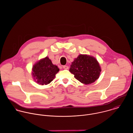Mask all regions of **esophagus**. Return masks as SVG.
Instances as JSON below:
<instances>
[{
  "label": "esophagus",
  "mask_w": 133,
  "mask_h": 133,
  "mask_svg": "<svg viewBox=\"0 0 133 133\" xmlns=\"http://www.w3.org/2000/svg\"><path fill=\"white\" fill-rule=\"evenodd\" d=\"M63 68L64 69L67 70V69H69V66H67V65H63Z\"/></svg>",
  "instance_id": "obj_1"
}]
</instances>
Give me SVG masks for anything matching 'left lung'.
<instances>
[{
  "mask_svg": "<svg viewBox=\"0 0 133 133\" xmlns=\"http://www.w3.org/2000/svg\"><path fill=\"white\" fill-rule=\"evenodd\" d=\"M70 72L77 80L85 84H89L98 79L101 69L95 58L80 55L72 63Z\"/></svg>",
  "mask_w": 133,
  "mask_h": 133,
  "instance_id": "left-lung-1",
  "label": "left lung"
}]
</instances>
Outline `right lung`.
I'll list each match as a JSON object with an SVG mask.
<instances>
[{"label":"right lung","instance_id":"add662e5","mask_svg":"<svg viewBox=\"0 0 133 133\" xmlns=\"http://www.w3.org/2000/svg\"><path fill=\"white\" fill-rule=\"evenodd\" d=\"M32 70V74L36 82L39 84L46 85L54 79L59 69L46 57L36 63Z\"/></svg>","mask_w":133,"mask_h":133}]
</instances>
